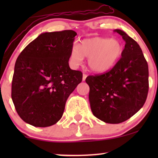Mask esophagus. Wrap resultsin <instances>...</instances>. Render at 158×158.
<instances>
[{"label":"esophagus","mask_w":158,"mask_h":158,"mask_svg":"<svg viewBox=\"0 0 158 158\" xmlns=\"http://www.w3.org/2000/svg\"><path fill=\"white\" fill-rule=\"evenodd\" d=\"M87 77H88V76H87L86 74L83 73V75H82V80H83V81H85V79H86V78H87Z\"/></svg>","instance_id":"1"}]
</instances>
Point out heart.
Returning <instances> with one entry per match:
<instances>
[{
  "label": "heart",
  "instance_id": "obj_1",
  "mask_svg": "<svg viewBox=\"0 0 158 158\" xmlns=\"http://www.w3.org/2000/svg\"><path fill=\"white\" fill-rule=\"evenodd\" d=\"M123 52V45L119 39L93 37L74 45L70 52V62L76 68L88 57V68L95 73H105L118 61Z\"/></svg>",
  "mask_w": 158,
  "mask_h": 158
}]
</instances>
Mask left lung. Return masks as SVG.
I'll list each match as a JSON object with an SVG mask.
<instances>
[{"mask_svg":"<svg viewBox=\"0 0 158 158\" xmlns=\"http://www.w3.org/2000/svg\"><path fill=\"white\" fill-rule=\"evenodd\" d=\"M126 41L122 57L111 70L89 76L92 113L106 123L117 124L135 115L143 106L148 91L147 61L137 42L121 30H114Z\"/></svg>","mask_w":158,"mask_h":158,"instance_id":"1","label":"left lung"}]
</instances>
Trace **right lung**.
<instances>
[{"mask_svg":"<svg viewBox=\"0 0 158 158\" xmlns=\"http://www.w3.org/2000/svg\"><path fill=\"white\" fill-rule=\"evenodd\" d=\"M77 32H43L21 52L15 64L12 99L25 123L48 127L62 117L70 94L82 80L69 56Z\"/></svg>","mask_w":158,"mask_h":158,"instance_id":"1","label":"right lung"}]
</instances>
